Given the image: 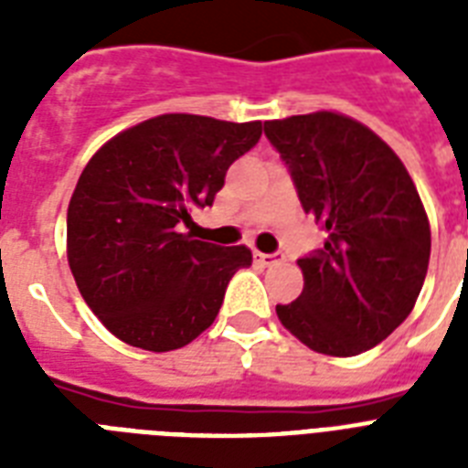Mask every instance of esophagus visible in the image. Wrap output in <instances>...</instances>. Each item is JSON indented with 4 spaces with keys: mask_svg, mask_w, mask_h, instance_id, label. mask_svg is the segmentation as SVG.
Wrapping results in <instances>:
<instances>
[{
    "mask_svg": "<svg viewBox=\"0 0 468 468\" xmlns=\"http://www.w3.org/2000/svg\"><path fill=\"white\" fill-rule=\"evenodd\" d=\"M252 260H255L257 264H262V267H270V264H277L284 260V255H279V252H274V255H264V252H252Z\"/></svg>",
    "mask_w": 468,
    "mask_h": 468,
    "instance_id": "34e87169",
    "label": "esophagus"
}]
</instances>
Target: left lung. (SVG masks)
<instances>
[{
	"mask_svg": "<svg viewBox=\"0 0 468 468\" xmlns=\"http://www.w3.org/2000/svg\"><path fill=\"white\" fill-rule=\"evenodd\" d=\"M303 211L327 233L301 257L303 292L277 306L313 352L355 356L410 315L430 262V223L399 155L359 121L333 112L264 121Z\"/></svg>",
	"mask_w": 468,
	"mask_h": 468,
	"instance_id": "left-lung-1",
	"label": "left lung"
}]
</instances>
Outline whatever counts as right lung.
I'll return each instance as SVG.
<instances>
[{"label":"right lung","mask_w":468,"mask_h":468,"mask_svg":"<svg viewBox=\"0 0 468 468\" xmlns=\"http://www.w3.org/2000/svg\"><path fill=\"white\" fill-rule=\"evenodd\" d=\"M262 123L165 113L128 128L87 162L68 208V262L91 313L119 340L169 352L211 325L248 248L194 240V208L211 206L228 167Z\"/></svg>","instance_id":"add662e5"}]
</instances>
